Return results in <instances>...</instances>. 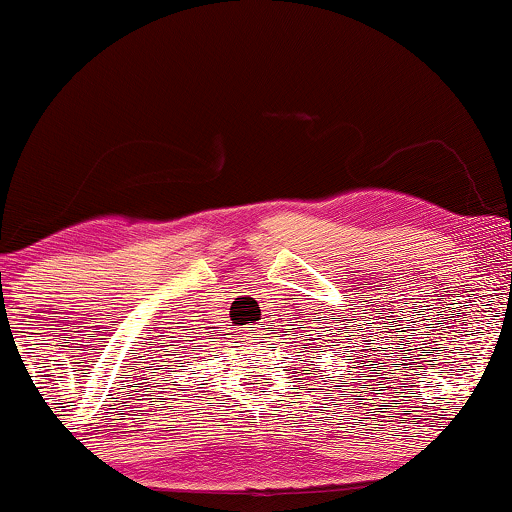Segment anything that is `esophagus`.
Instances as JSON below:
<instances>
[{
  "label": "esophagus",
  "mask_w": 512,
  "mask_h": 512,
  "mask_svg": "<svg viewBox=\"0 0 512 512\" xmlns=\"http://www.w3.org/2000/svg\"><path fill=\"white\" fill-rule=\"evenodd\" d=\"M258 338H261V329H258V327H251V329L244 331V341H247V343H256Z\"/></svg>",
  "instance_id": "1"
}]
</instances>
